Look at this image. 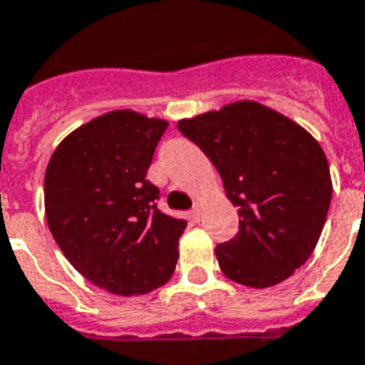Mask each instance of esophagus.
<instances>
[{"label": "esophagus", "instance_id": "34e87169", "mask_svg": "<svg viewBox=\"0 0 365 365\" xmlns=\"http://www.w3.org/2000/svg\"><path fill=\"white\" fill-rule=\"evenodd\" d=\"M200 215H202V206H200V202L195 204V208L191 210V217L195 219V221H200Z\"/></svg>", "mask_w": 365, "mask_h": 365}]
</instances>
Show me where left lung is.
Wrapping results in <instances>:
<instances>
[{"label": "left lung", "mask_w": 365, "mask_h": 365, "mask_svg": "<svg viewBox=\"0 0 365 365\" xmlns=\"http://www.w3.org/2000/svg\"><path fill=\"white\" fill-rule=\"evenodd\" d=\"M178 129L213 163L238 208V234L215 247L221 272L251 289L290 277L315 250L330 208V167L321 144L257 101L185 118Z\"/></svg>", "instance_id": "obj_1"}]
</instances>
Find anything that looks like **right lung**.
<instances>
[{
    "label": "right lung",
    "instance_id": "obj_1",
    "mask_svg": "<svg viewBox=\"0 0 365 365\" xmlns=\"http://www.w3.org/2000/svg\"><path fill=\"white\" fill-rule=\"evenodd\" d=\"M168 121L112 110L67 135L44 174L48 229L76 272L112 294L167 283L187 223L157 208L148 168Z\"/></svg>",
    "mask_w": 365,
    "mask_h": 365
}]
</instances>
